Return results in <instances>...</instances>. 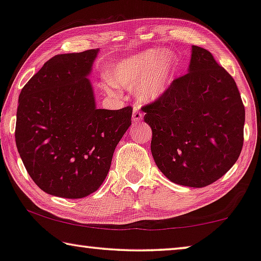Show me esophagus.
<instances>
[{"label": "esophagus", "mask_w": 261, "mask_h": 261, "mask_svg": "<svg viewBox=\"0 0 261 261\" xmlns=\"http://www.w3.org/2000/svg\"><path fill=\"white\" fill-rule=\"evenodd\" d=\"M143 119V112L139 110L138 108H134V112H132V120L134 123H141Z\"/></svg>", "instance_id": "1"}]
</instances>
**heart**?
Instances as JSON below:
<instances>
[{"mask_svg":"<svg viewBox=\"0 0 261 261\" xmlns=\"http://www.w3.org/2000/svg\"><path fill=\"white\" fill-rule=\"evenodd\" d=\"M176 71L171 53L146 50L118 61L108 70L107 80L114 87L135 90L142 100L158 98L169 87ZM111 91V88L107 87Z\"/></svg>","mask_w":261,"mask_h":261,"instance_id":"obj_1","label":"heart"}]
</instances>
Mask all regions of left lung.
I'll return each mask as SVG.
<instances>
[{"mask_svg": "<svg viewBox=\"0 0 261 261\" xmlns=\"http://www.w3.org/2000/svg\"><path fill=\"white\" fill-rule=\"evenodd\" d=\"M142 110L155 164L176 184L204 188L239 158L245 107L233 77L208 50L193 45L189 72Z\"/></svg>", "mask_w": 261, "mask_h": 261, "instance_id": "obj_1", "label": "left lung"}]
</instances>
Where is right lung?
I'll return each mask as SVG.
<instances>
[{"label":"right lung","instance_id":"1","mask_svg":"<svg viewBox=\"0 0 261 261\" xmlns=\"http://www.w3.org/2000/svg\"><path fill=\"white\" fill-rule=\"evenodd\" d=\"M98 50L46 61L18 97L15 141L31 179L61 198L87 197L102 185L132 108L97 109L87 76Z\"/></svg>","mask_w":261,"mask_h":261}]
</instances>
